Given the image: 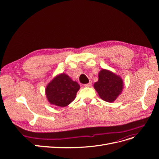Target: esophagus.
I'll list each match as a JSON object with an SVG mask.
<instances>
[{
  "instance_id": "esophagus-1",
  "label": "esophagus",
  "mask_w": 159,
  "mask_h": 159,
  "mask_svg": "<svg viewBox=\"0 0 159 159\" xmlns=\"http://www.w3.org/2000/svg\"><path fill=\"white\" fill-rule=\"evenodd\" d=\"M91 85V81H89V83H88V84H84V86H85V87H90Z\"/></svg>"
}]
</instances>
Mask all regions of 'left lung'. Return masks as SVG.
Segmentation results:
<instances>
[{
  "instance_id": "obj_1",
  "label": "left lung",
  "mask_w": 159,
  "mask_h": 159,
  "mask_svg": "<svg viewBox=\"0 0 159 159\" xmlns=\"http://www.w3.org/2000/svg\"><path fill=\"white\" fill-rule=\"evenodd\" d=\"M99 97L107 102H113L123 89V81L117 75L106 70L99 73V80L94 84Z\"/></svg>"
}]
</instances>
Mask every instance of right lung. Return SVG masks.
I'll return each mask as SVG.
<instances>
[{
  "label": "right lung",
  "mask_w": 159,
  "mask_h": 159,
  "mask_svg": "<svg viewBox=\"0 0 159 159\" xmlns=\"http://www.w3.org/2000/svg\"><path fill=\"white\" fill-rule=\"evenodd\" d=\"M80 88L76 81H72L68 75L62 74L56 76L48 85L46 97L51 104L64 107L75 99Z\"/></svg>",
  "instance_id": "add662e5"
}]
</instances>
